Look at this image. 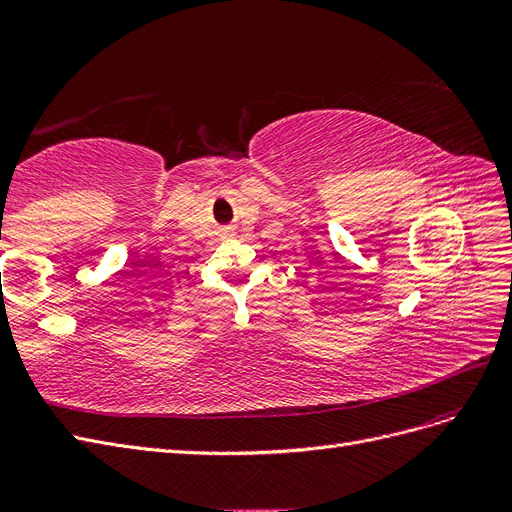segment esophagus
Here are the masks:
<instances>
[{"label": "esophagus", "instance_id": "1", "mask_svg": "<svg viewBox=\"0 0 512 512\" xmlns=\"http://www.w3.org/2000/svg\"><path fill=\"white\" fill-rule=\"evenodd\" d=\"M228 232H230V230H228Z\"/></svg>", "mask_w": 512, "mask_h": 512}]
</instances>
